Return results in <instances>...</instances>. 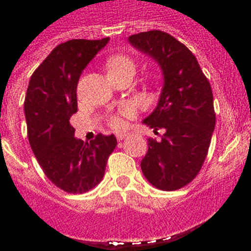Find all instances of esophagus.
Returning a JSON list of instances; mask_svg holds the SVG:
<instances>
[{
	"label": "esophagus",
	"mask_w": 251,
	"mask_h": 251,
	"mask_svg": "<svg viewBox=\"0 0 251 251\" xmlns=\"http://www.w3.org/2000/svg\"><path fill=\"white\" fill-rule=\"evenodd\" d=\"M125 137H126L125 134H117V135H116V138H117L118 142H121L122 139H124V138H125Z\"/></svg>",
	"instance_id": "obj_1"
}]
</instances>
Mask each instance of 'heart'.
Listing matches in <instances>:
<instances>
[{"instance_id":"obj_1","label":"heart","mask_w":251,"mask_h":251,"mask_svg":"<svg viewBox=\"0 0 251 251\" xmlns=\"http://www.w3.org/2000/svg\"><path fill=\"white\" fill-rule=\"evenodd\" d=\"M106 69L109 75H120L125 73H135V62L125 54H114L106 60ZM135 116V108L131 104H122L113 114H110L109 125L116 130L126 126V120Z\"/></svg>"}]
</instances>
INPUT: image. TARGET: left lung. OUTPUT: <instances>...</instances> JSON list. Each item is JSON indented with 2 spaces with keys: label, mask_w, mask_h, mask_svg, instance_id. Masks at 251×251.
I'll use <instances>...</instances> for the list:
<instances>
[{
  "label": "left lung",
  "mask_w": 251,
  "mask_h": 251,
  "mask_svg": "<svg viewBox=\"0 0 251 251\" xmlns=\"http://www.w3.org/2000/svg\"><path fill=\"white\" fill-rule=\"evenodd\" d=\"M130 44L160 65L164 87L145 124L164 129L161 141L149 138L142 172L151 185L165 191L186 186L206 160L215 129L210 82L186 45L159 29L129 37Z\"/></svg>",
  "instance_id": "1"
}]
</instances>
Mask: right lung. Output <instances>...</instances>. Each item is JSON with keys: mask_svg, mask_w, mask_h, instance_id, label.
Returning a JSON list of instances; mask_svg holds the SVG:
<instances>
[{"mask_svg": "<svg viewBox=\"0 0 251 251\" xmlns=\"http://www.w3.org/2000/svg\"><path fill=\"white\" fill-rule=\"evenodd\" d=\"M109 41L73 39L57 45L33 72L25 99L27 134L37 163L52 183L72 194L94 189L104 177L106 161L117 146L113 134L94 141L74 137L76 86L88 62Z\"/></svg>", "mask_w": 251, "mask_h": 251, "instance_id": "add662e5", "label": "right lung"}]
</instances>
